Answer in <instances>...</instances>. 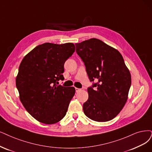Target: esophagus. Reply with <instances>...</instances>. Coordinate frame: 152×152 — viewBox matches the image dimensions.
Listing matches in <instances>:
<instances>
[{
    "instance_id": "obj_1",
    "label": "esophagus",
    "mask_w": 152,
    "mask_h": 152,
    "mask_svg": "<svg viewBox=\"0 0 152 152\" xmlns=\"http://www.w3.org/2000/svg\"><path fill=\"white\" fill-rule=\"evenodd\" d=\"M75 90H76V92H79V91H80L81 89H80V88H75Z\"/></svg>"
}]
</instances>
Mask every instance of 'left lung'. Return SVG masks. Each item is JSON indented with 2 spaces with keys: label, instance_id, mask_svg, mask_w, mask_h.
Wrapping results in <instances>:
<instances>
[{
  "label": "left lung",
  "instance_id": "obj_1",
  "mask_svg": "<svg viewBox=\"0 0 152 152\" xmlns=\"http://www.w3.org/2000/svg\"><path fill=\"white\" fill-rule=\"evenodd\" d=\"M75 45L89 80L98 81L88 89L89 97L83 104L84 113L96 121L113 119L124 107L132 83L123 56L118 50L96 38Z\"/></svg>",
  "mask_w": 152,
  "mask_h": 152
}]
</instances>
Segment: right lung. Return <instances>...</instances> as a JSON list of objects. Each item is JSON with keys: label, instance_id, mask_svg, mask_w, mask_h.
Returning <instances> with one entry per match:
<instances>
[{"label": "right lung", "instance_id": "obj_1", "mask_svg": "<svg viewBox=\"0 0 152 152\" xmlns=\"http://www.w3.org/2000/svg\"><path fill=\"white\" fill-rule=\"evenodd\" d=\"M75 51L73 43L46 42L22 60L16 87L24 107L39 122L54 124L66 115L75 89L58 85L59 80H64V63Z\"/></svg>", "mask_w": 152, "mask_h": 152}]
</instances>
